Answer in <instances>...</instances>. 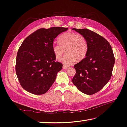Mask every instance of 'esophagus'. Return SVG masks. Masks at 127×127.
Listing matches in <instances>:
<instances>
[{"mask_svg": "<svg viewBox=\"0 0 127 127\" xmlns=\"http://www.w3.org/2000/svg\"><path fill=\"white\" fill-rule=\"evenodd\" d=\"M63 67L64 69H67V68L69 67V66H68V65H66V64H64Z\"/></svg>", "mask_w": 127, "mask_h": 127, "instance_id": "obj_1", "label": "esophagus"}]
</instances>
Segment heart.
<instances>
[{
	"instance_id": "1",
	"label": "heart",
	"mask_w": 127,
	"mask_h": 127,
	"mask_svg": "<svg viewBox=\"0 0 127 127\" xmlns=\"http://www.w3.org/2000/svg\"><path fill=\"white\" fill-rule=\"evenodd\" d=\"M59 44L52 45V51L56 59L61 58L63 53H66L61 59L66 65L74 64L76 59L80 61L85 58L88 51V44L86 37L76 32L64 33L59 36Z\"/></svg>"
}]
</instances>
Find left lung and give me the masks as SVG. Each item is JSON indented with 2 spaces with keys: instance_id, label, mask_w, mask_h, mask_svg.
I'll return each mask as SVG.
<instances>
[{
  "instance_id": "1",
  "label": "left lung",
  "mask_w": 127,
  "mask_h": 127,
  "mask_svg": "<svg viewBox=\"0 0 127 127\" xmlns=\"http://www.w3.org/2000/svg\"><path fill=\"white\" fill-rule=\"evenodd\" d=\"M84 35L88 48L85 58L76 64L72 83L82 93L92 95L101 90L112 74L115 58L112 47L104 37L87 29H73Z\"/></svg>"
}]
</instances>
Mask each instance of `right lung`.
<instances>
[{"label":"right lung","instance_id":"add662e5","mask_svg":"<svg viewBox=\"0 0 127 127\" xmlns=\"http://www.w3.org/2000/svg\"><path fill=\"white\" fill-rule=\"evenodd\" d=\"M67 28L40 29L27 37L19 48L15 70L21 86L35 95L47 92L56 79L63 64L56 61L53 42Z\"/></svg>","mask_w":127,"mask_h":127}]
</instances>
